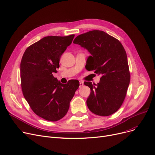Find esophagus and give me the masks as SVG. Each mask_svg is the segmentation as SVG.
Returning a JSON list of instances; mask_svg holds the SVG:
<instances>
[{"label": "esophagus", "mask_w": 155, "mask_h": 155, "mask_svg": "<svg viewBox=\"0 0 155 155\" xmlns=\"http://www.w3.org/2000/svg\"><path fill=\"white\" fill-rule=\"evenodd\" d=\"M83 85H84V82H82V81H80V85H79V87L81 88Z\"/></svg>", "instance_id": "obj_1"}]
</instances>
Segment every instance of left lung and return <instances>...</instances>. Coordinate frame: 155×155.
Listing matches in <instances>:
<instances>
[{
  "label": "left lung",
  "instance_id": "8db88e82",
  "mask_svg": "<svg viewBox=\"0 0 155 155\" xmlns=\"http://www.w3.org/2000/svg\"><path fill=\"white\" fill-rule=\"evenodd\" d=\"M73 43L90 52L92 55L87 59V68L101 76L99 84L84 82L91 90L87 100L88 109L101 116L115 113L124 101L131 78L123 45L117 39L99 30L78 35Z\"/></svg>",
  "mask_w": 155,
  "mask_h": 155
}]
</instances>
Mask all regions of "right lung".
<instances>
[{"mask_svg":"<svg viewBox=\"0 0 155 155\" xmlns=\"http://www.w3.org/2000/svg\"><path fill=\"white\" fill-rule=\"evenodd\" d=\"M74 36L45 37L28 47L23 54L21 61L23 95L32 111L45 120L57 121L66 115L79 87L77 80L63 84L53 75Z\"/></svg>","mask_w":155,"mask_h":155,"instance_id":"right-lung-1","label":"right lung"}]
</instances>
